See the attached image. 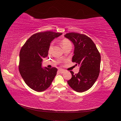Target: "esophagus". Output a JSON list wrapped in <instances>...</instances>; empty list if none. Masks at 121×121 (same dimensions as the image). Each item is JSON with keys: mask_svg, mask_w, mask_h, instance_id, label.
<instances>
[{"mask_svg": "<svg viewBox=\"0 0 121 121\" xmlns=\"http://www.w3.org/2000/svg\"><path fill=\"white\" fill-rule=\"evenodd\" d=\"M58 71L59 72V73H61V74H62V73L65 72V70H62V69H60V70H59Z\"/></svg>", "mask_w": 121, "mask_h": 121, "instance_id": "34e87169", "label": "esophagus"}]
</instances>
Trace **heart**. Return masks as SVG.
I'll return each mask as SVG.
<instances>
[{"instance_id": "heart-1", "label": "heart", "mask_w": 121, "mask_h": 121, "mask_svg": "<svg viewBox=\"0 0 121 121\" xmlns=\"http://www.w3.org/2000/svg\"><path fill=\"white\" fill-rule=\"evenodd\" d=\"M61 45H62L63 48L66 47H68V46H71L72 44H71V43L70 41V40H69L67 38H64L62 40H61ZM52 43H51V45H50V47H49V52H50L51 50V49H52Z\"/></svg>"}]
</instances>
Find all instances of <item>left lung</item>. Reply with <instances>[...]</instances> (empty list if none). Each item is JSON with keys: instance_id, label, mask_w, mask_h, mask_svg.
<instances>
[{"instance_id": "obj_1", "label": "left lung", "mask_w": 121, "mask_h": 121, "mask_svg": "<svg viewBox=\"0 0 121 121\" xmlns=\"http://www.w3.org/2000/svg\"><path fill=\"white\" fill-rule=\"evenodd\" d=\"M65 37L73 43L74 46L72 62L80 66L78 73L70 71L72 78L68 83L74 91L82 92L93 86L100 73V56L99 51L91 38L87 36L72 32Z\"/></svg>"}]
</instances>
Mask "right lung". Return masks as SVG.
I'll return each instance as SVG.
<instances>
[{
    "label": "right lung",
    "instance_id": "obj_1",
    "mask_svg": "<svg viewBox=\"0 0 121 121\" xmlns=\"http://www.w3.org/2000/svg\"><path fill=\"white\" fill-rule=\"evenodd\" d=\"M62 33L51 31L33 35L23 46L20 52L19 70L25 83L35 91H45L50 86L57 69L42 68L43 59L47 57L50 44Z\"/></svg>",
    "mask_w": 121,
    "mask_h": 121
}]
</instances>
